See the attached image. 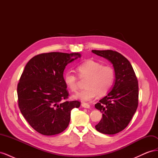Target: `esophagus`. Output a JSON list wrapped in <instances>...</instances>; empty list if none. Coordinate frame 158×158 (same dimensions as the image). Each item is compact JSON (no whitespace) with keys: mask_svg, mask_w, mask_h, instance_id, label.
Listing matches in <instances>:
<instances>
[{"mask_svg":"<svg viewBox=\"0 0 158 158\" xmlns=\"http://www.w3.org/2000/svg\"><path fill=\"white\" fill-rule=\"evenodd\" d=\"M82 107L86 108V109H89V108L90 107L89 105L88 104V103H82Z\"/></svg>","mask_w":158,"mask_h":158,"instance_id":"1","label":"esophagus"}]
</instances>
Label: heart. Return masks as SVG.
Wrapping results in <instances>:
<instances>
[{
  "label": "heart",
  "instance_id": "heart-1",
  "mask_svg": "<svg viewBox=\"0 0 158 158\" xmlns=\"http://www.w3.org/2000/svg\"><path fill=\"white\" fill-rule=\"evenodd\" d=\"M80 78H87L85 89L74 95L75 99L82 102H89L97 96H103L111 89L114 79L113 69L110 66H102L93 60H88L76 67ZM64 83L72 92L78 89V78L70 71L64 74Z\"/></svg>",
  "mask_w": 158,
  "mask_h": 158
}]
</instances>
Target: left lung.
Returning <instances> with one entry per match:
<instances>
[{
    "label": "left lung",
    "instance_id": "1",
    "mask_svg": "<svg viewBox=\"0 0 158 158\" xmlns=\"http://www.w3.org/2000/svg\"><path fill=\"white\" fill-rule=\"evenodd\" d=\"M93 53L107 59L113 66L115 80L111 92L95 105L102 113L95 128L106 135L124 130L135 113L138 104V80L130 62L112 50H92Z\"/></svg>",
    "mask_w": 158,
    "mask_h": 158
}]
</instances>
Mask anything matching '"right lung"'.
I'll return each mask as SVG.
<instances>
[{
    "mask_svg": "<svg viewBox=\"0 0 158 158\" xmlns=\"http://www.w3.org/2000/svg\"><path fill=\"white\" fill-rule=\"evenodd\" d=\"M78 52H52L33 56L25 66L18 84V106L30 125L41 135L51 136L68 127L70 112L80 102L68 101L63 73Z\"/></svg>",
    "mask_w": 158,
    "mask_h": 158,
    "instance_id": "1",
    "label": "right lung"
}]
</instances>
